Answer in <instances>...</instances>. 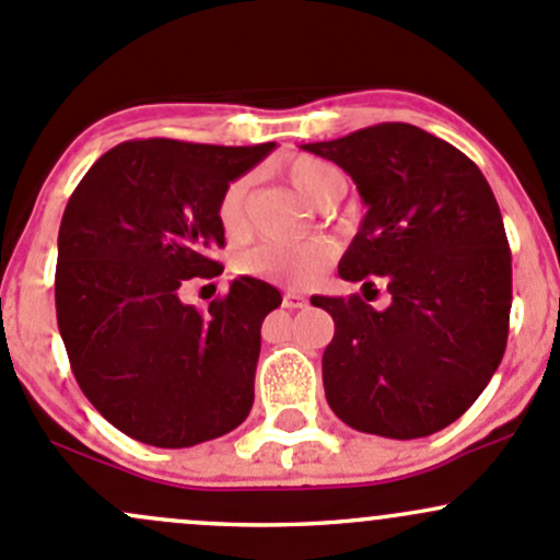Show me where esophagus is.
<instances>
[{"label": "esophagus", "instance_id": "esophagus-1", "mask_svg": "<svg viewBox=\"0 0 560 560\" xmlns=\"http://www.w3.org/2000/svg\"><path fill=\"white\" fill-rule=\"evenodd\" d=\"M306 304L310 302L299 291H285V296H282V306H288V310H304Z\"/></svg>", "mask_w": 560, "mask_h": 560}]
</instances>
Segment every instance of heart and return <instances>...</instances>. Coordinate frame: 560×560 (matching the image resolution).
<instances>
[{
    "instance_id": "heart-1",
    "label": "heart",
    "mask_w": 560,
    "mask_h": 560,
    "mask_svg": "<svg viewBox=\"0 0 560 560\" xmlns=\"http://www.w3.org/2000/svg\"><path fill=\"white\" fill-rule=\"evenodd\" d=\"M285 178L312 206L323 208L339 200L345 178L334 165L320 158H293L285 165ZM248 189L250 176H240L224 186L215 206V219L230 240L243 237L248 230ZM336 248L326 237H306L296 243H256L237 256L234 267L248 278H261L280 285H310L334 261Z\"/></svg>"
}]
</instances>
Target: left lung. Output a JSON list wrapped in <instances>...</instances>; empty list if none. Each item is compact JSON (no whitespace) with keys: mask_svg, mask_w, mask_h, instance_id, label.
<instances>
[{"mask_svg":"<svg viewBox=\"0 0 560 560\" xmlns=\"http://www.w3.org/2000/svg\"><path fill=\"white\" fill-rule=\"evenodd\" d=\"M350 173L363 224L341 256L350 282H387V310L360 296H312L334 317L323 352L328 406L345 424L411 441L478 400L502 363L513 258L478 165L417 125L382 122L304 143Z\"/></svg>","mask_w":560,"mask_h":560,"instance_id":"obj_1","label":"left lung"}]
</instances>
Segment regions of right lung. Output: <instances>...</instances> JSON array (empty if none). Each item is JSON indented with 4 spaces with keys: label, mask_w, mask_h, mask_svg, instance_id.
I'll return each instance as SVG.
<instances>
[{
    "label": "right lung",
    "mask_w": 560,
    "mask_h": 560,
    "mask_svg": "<svg viewBox=\"0 0 560 560\" xmlns=\"http://www.w3.org/2000/svg\"><path fill=\"white\" fill-rule=\"evenodd\" d=\"M272 149L125 141L95 160L63 210L58 330L85 398L136 441L197 446L250 413L261 323L280 291L237 278L200 312L182 285L221 275V191Z\"/></svg>",
    "instance_id": "obj_1"
}]
</instances>
